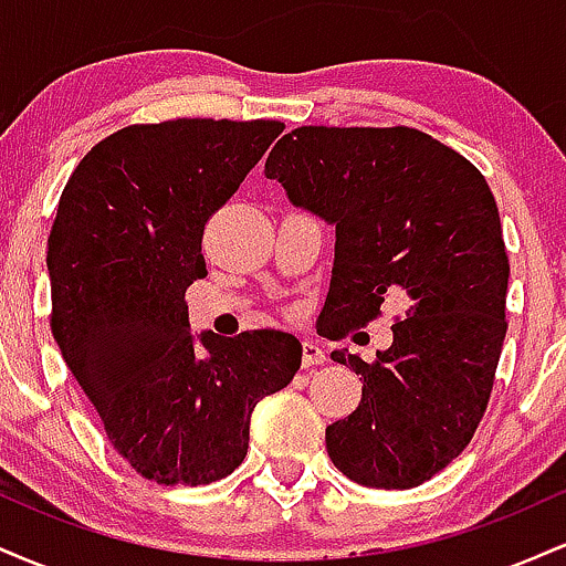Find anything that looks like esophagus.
Segmentation results:
<instances>
[{"label": "esophagus", "instance_id": "esophagus-1", "mask_svg": "<svg viewBox=\"0 0 566 566\" xmlns=\"http://www.w3.org/2000/svg\"><path fill=\"white\" fill-rule=\"evenodd\" d=\"M303 367H311V365H324V350L316 346L314 340H305L303 343Z\"/></svg>", "mask_w": 566, "mask_h": 566}]
</instances>
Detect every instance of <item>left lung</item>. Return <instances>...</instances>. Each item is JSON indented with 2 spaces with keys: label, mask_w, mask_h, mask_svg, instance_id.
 Masks as SVG:
<instances>
[{
  "label": "left lung",
  "mask_w": 566,
  "mask_h": 566,
  "mask_svg": "<svg viewBox=\"0 0 566 566\" xmlns=\"http://www.w3.org/2000/svg\"><path fill=\"white\" fill-rule=\"evenodd\" d=\"M295 207L335 226L319 333L340 340L407 295L391 348L367 365L361 401L327 426V452L350 482L409 490L469 447L482 423L503 337L509 255L484 175L412 127H297L265 159Z\"/></svg>",
  "instance_id": "1"
}]
</instances>
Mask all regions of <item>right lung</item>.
Masks as SVG:
<instances>
[{
    "label": "right lung",
    "instance_id": "obj_1",
    "mask_svg": "<svg viewBox=\"0 0 566 566\" xmlns=\"http://www.w3.org/2000/svg\"><path fill=\"white\" fill-rule=\"evenodd\" d=\"M284 125L172 119L116 129L71 172L48 239L50 327L114 450L157 484H212L250 444L252 409L301 369L295 335L188 324L205 223Z\"/></svg>",
    "mask_w": 566,
    "mask_h": 566
}]
</instances>
